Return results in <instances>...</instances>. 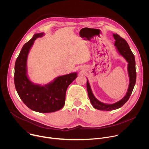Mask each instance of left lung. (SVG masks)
Returning <instances> with one entry per match:
<instances>
[{
  "mask_svg": "<svg viewBox=\"0 0 149 149\" xmlns=\"http://www.w3.org/2000/svg\"><path fill=\"white\" fill-rule=\"evenodd\" d=\"M114 39L116 40L114 45L116 47V48L119 52V54L122 55L128 62V72L129 75L130 77V83L128 90L126 93V95L119 101L112 104H104L103 102L98 101L93 95L91 91L88 80L87 79V88L88 91V95L91 104L93 107L95 109L104 111H111L120 108L122 106L128 101L129 99L134 87L135 86L136 81V61L135 57L132 51H131L129 44H127L126 40L119 36L118 34H113Z\"/></svg>",
  "mask_w": 149,
  "mask_h": 149,
  "instance_id": "8db88e82",
  "label": "left lung"
}]
</instances>
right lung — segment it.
<instances>
[{"instance_id": "1", "label": "right lung", "mask_w": 149, "mask_h": 149, "mask_svg": "<svg viewBox=\"0 0 149 149\" xmlns=\"http://www.w3.org/2000/svg\"><path fill=\"white\" fill-rule=\"evenodd\" d=\"M44 35V33L35 34L23 46L15 62L14 82L19 97L28 108L36 112L47 113L58 111L63 107L67 88L77 77V74L58 77L44 86L31 82L26 75L28 55L34 40Z\"/></svg>"}]
</instances>
